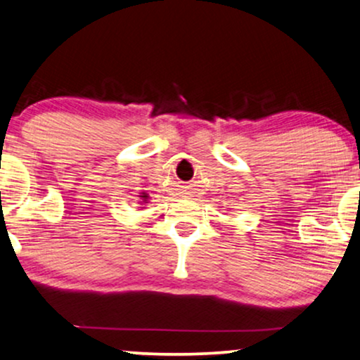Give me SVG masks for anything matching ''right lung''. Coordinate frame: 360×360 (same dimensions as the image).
<instances>
[{"label":"right lung","mask_w":360,"mask_h":360,"mask_svg":"<svg viewBox=\"0 0 360 360\" xmlns=\"http://www.w3.org/2000/svg\"><path fill=\"white\" fill-rule=\"evenodd\" d=\"M141 198H142V200H144V201H146V200H147V195H146V193H142V195H141Z\"/></svg>","instance_id":"right-lung-1"}]
</instances>
